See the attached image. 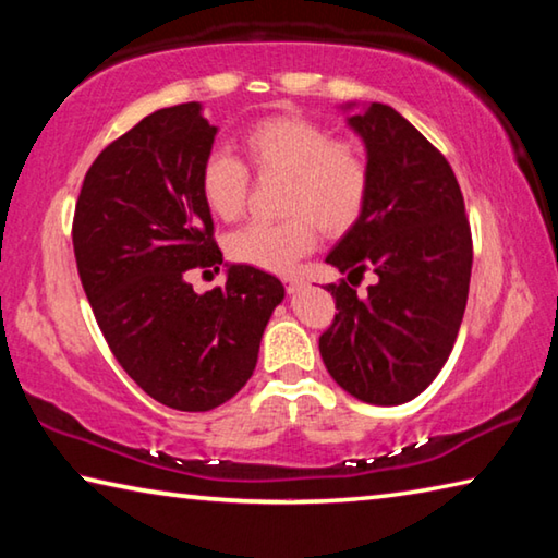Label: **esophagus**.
Returning <instances> with one entry per match:
<instances>
[{
    "label": "esophagus",
    "instance_id": "34e87169",
    "mask_svg": "<svg viewBox=\"0 0 558 558\" xmlns=\"http://www.w3.org/2000/svg\"><path fill=\"white\" fill-rule=\"evenodd\" d=\"M282 282H286V290H288V292H298V290L302 288V278H298V276L282 278Z\"/></svg>",
    "mask_w": 558,
    "mask_h": 558
}]
</instances>
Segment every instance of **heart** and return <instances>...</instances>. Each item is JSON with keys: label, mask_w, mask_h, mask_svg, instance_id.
<instances>
[{"label": "heart", "mask_w": 558, "mask_h": 558, "mask_svg": "<svg viewBox=\"0 0 558 558\" xmlns=\"http://www.w3.org/2000/svg\"><path fill=\"white\" fill-rule=\"evenodd\" d=\"M245 162L260 179H286L278 223H251L235 231L226 251L243 266L290 272L317 245L354 229L372 196L374 172L366 149L335 137L323 122L270 116L241 135ZM239 157L211 153L199 172L202 199L221 221L241 219L251 196V172Z\"/></svg>", "instance_id": "obj_1"}]
</instances>
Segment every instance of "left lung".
Segmentation results:
<instances>
[{"label":"left lung","mask_w":558,"mask_h":558,"mask_svg":"<svg viewBox=\"0 0 558 558\" xmlns=\"http://www.w3.org/2000/svg\"><path fill=\"white\" fill-rule=\"evenodd\" d=\"M364 137L374 184L366 211L329 266L337 315L319 335L332 379L359 401L399 405L436 379L468 305L472 233L456 174L393 108L372 102L349 118ZM364 271L377 282L355 295Z\"/></svg>","instance_id":"1"}]
</instances>
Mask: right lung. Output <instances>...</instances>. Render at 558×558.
Segmentation results:
<instances>
[{
  "label": "right lung",
  "mask_w": 558,
  "mask_h": 558,
  "mask_svg": "<svg viewBox=\"0 0 558 558\" xmlns=\"http://www.w3.org/2000/svg\"><path fill=\"white\" fill-rule=\"evenodd\" d=\"M214 135L199 102L143 118L96 157L73 214L75 266L112 356L177 411H211L243 389L286 295L251 266L204 295L186 282L223 263L199 189Z\"/></svg>",
  "instance_id": "1"
}]
</instances>
